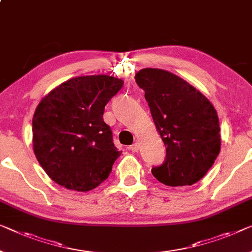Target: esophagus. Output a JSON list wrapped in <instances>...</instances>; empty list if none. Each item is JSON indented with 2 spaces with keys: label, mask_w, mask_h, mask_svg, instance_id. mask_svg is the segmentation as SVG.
<instances>
[{
  "label": "esophagus",
  "mask_w": 252,
  "mask_h": 252,
  "mask_svg": "<svg viewBox=\"0 0 252 252\" xmlns=\"http://www.w3.org/2000/svg\"><path fill=\"white\" fill-rule=\"evenodd\" d=\"M139 149H140V145H139L138 142H134L133 145L130 146V150H131V152H133V153H137Z\"/></svg>",
  "instance_id": "1"
}]
</instances>
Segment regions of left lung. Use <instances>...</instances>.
I'll use <instances>...</instances> for the list:
<instances>
[{
	"label": "left lung",
	"instance_id": "left-lung-1",
	"mask_svg": "<svg viewBox=\"0 0 252 252\" xmlns=\"http://www.w3.org/2000/svg\"><path fill=\"white\" fill-rule=\"evenodd\" d=\"M145 90L166 157L152 173L168 187L192 186L213 166L220 150V121L213 104L175 74L146 67L136 74Z\"/></svg>",
	"mask_w": 252,
	"mask_h": 252
}]
</instances>
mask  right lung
<instances>
[{
  "label": "right lung",
  "instance_id": "add662e5",
  "mask_svg": "<svg viewBox=\"0 0 252 252\" xmlns=\"http://www.w3.org/2000/svg\"><path fill=\"white\" fill-rule=\"evenodd\" d=\"M123 80L106 74L63 82L40 100L32 118L33 153L46 174L74 191L95 189L121 155L103 114Z\"/></svg>",
  "mask_w": 252,
  "mask_h": 252
}]
</instances>
